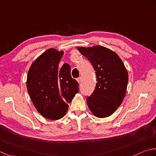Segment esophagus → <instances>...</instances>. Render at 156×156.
Here are the masks:
<instances>
[{
	"instance_id": "34e87169",
	"label": "esophagus",
	"mask_w": 156,
	"mask_h": 156,
	"mask_svg": "<svg viewBox=\"0 0 156 156\" xmlns=\"http://www.w3.org/2000/svg\"><path fill=\"white\" fill-rule=\"evenodd\" d=\"M77 81H78L79 83H81V77H79V78H77Z\"/></svg>"
}]
</instances>
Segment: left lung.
Here are the masks:
<instances>
[{
    "label": "left lung",
    "instance_id": "obj_1",
    "mask_svg": "<svg viewBox=\"0 0 156 156\" xmlns=\"http://www.w3.org/2000/svg\"><path fill=\"white\" fill-rule=\"evenodd\" d=\"M77 49L96 71V87L87 98L89 108L98 118L109 116L125 96L129 79L125 66L119 55L107 48L96 46Z\"/></svg>",
    "mask_w": 156,
    "mask_h": 156
}]
</instances>
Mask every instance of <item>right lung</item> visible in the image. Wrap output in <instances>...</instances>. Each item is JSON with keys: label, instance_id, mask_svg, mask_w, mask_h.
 Segmentation results:
<instances>
[{"label": "right lung", "instance_id": "1", "mask_svg": "<svg viewBox=\"0 0 156 156\" xmlns=\"http://www.w3.org/2000/svg\"><path fill=\"white\" fill-rule=\"evenodd\" d=\"M62 51L47 50L31 65L27 77L28 93L36 110L45 118L58 120L79 91V83L71 75V66L59 69Z\"/></svg>", "mask_w": 156, "mask_h": 156}]
</instances>
